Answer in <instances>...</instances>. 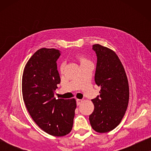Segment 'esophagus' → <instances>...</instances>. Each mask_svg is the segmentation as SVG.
<instances>
[{
	"instance_id": "34e87169",
	"label": "esophagus",
	"mask_w": 151,
	"mask_h": 151,
	"mask_svg": "<svg viewBox=\"0 0 151 151\" xmlns=\"http://www.w3.org/2000/svg\"><path fill=\"white\" fill-rule=\"evenodd\" d=\"M76 102H77V104H78V105H80V104H82V102H83V100H80V99H78V100H76Z\"/></svg>"
}]
</instances>
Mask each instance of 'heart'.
<instances>
[{
    "label": "heart",
    "instance_id": "1",
    "mask_svg": "<svg viewBox=\"0 0 151 151\" xmlns=\"http://www.w3.org/2000/svg\"><path fill=\"white\" fill-rule=\"evenodd\" d=\"M78 59L79 60V61L80 62V64L85 63V62H86V61H88L85 57L83 56V55H78ZM63 67H64V64L63 63L61 65V68H63Z\"/></svg>",
    "mask_w": 151,
    "mask_h": 151
}]
</instances>
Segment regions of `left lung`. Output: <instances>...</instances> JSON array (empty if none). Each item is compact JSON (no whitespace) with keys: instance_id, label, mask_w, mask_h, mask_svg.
Returning <instances> with one entry per match:
<instances>
[{"instance_id":"obj_1","label":"left lung","mask_w":151,"mask_h":151,"mask_svg":"<svg viewBox=\"0 0 151 151\" xmlns=\"http://www.w3.org/2000/svg\"><path fill=\"white\" fill-rule=\"evenodd\" d=\"M93 49L97 55L95 82L101 87L100 95L93 99L94 110L89 115L93 129L107 133L116 128L127 111L129 86L124 68L116 53L96 44Z\"/></svg>"}]
</instances>
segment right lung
<instances>
[{"mask_svg":"<svg viewBox=\"0 0 151 151\" xmlns=\"http://www.w3.org/2000/svg\"><path fill=\"white\" fill-rule=\"evenodd\" d=\"M59 50L42 48L30 58L22 79V98L31 117L37 125L51 135L61 137L71 132L76 101L54 98L60 82L56 61Z\"/></svg>","mask_w":151,"mask_h":151,"instance_id":"1","label":"right lung"}]
</instances>
